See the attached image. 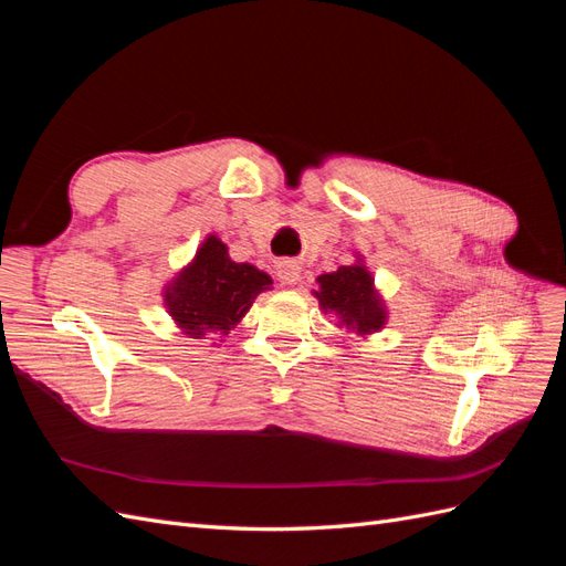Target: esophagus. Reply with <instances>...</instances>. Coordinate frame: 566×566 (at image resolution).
Segmentation results:
<instances>
[{"label": "esophagus", "mask_w": 566, "mask_h": 566, "mask_svg": "<svg viewBox=\"0 0 566 566\" xmlns=\"http://www.w3.org/2000/svg\"><path fill=\"white\" fill-rule=\"evenodd\" d=\"M276 273H279V279H281L285 285H295V283L300 281V264H297V262H290V260L279 262Z\"/></svg>", "instance_id": "esophagus-1"}]
</instances>
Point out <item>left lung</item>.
I'll use <instances>...</instances> for the list:
<instances>
[{"label": "left lung", "mask_w": 566, "mask_h": 566, "mask_svg": "<svg viewBox=\"0 0 566 566\" xmlns=\"http://www.w3.org/2000/svg\"><path fill=\"white\" fill-rule=\"evenodd\" d=\"M321 310L325 314H335L339 325H347V331L356 335H373L387 323V310L378 290L373 285L370 271L358 260L352 266H339L333 273H323L316 279Z\"/></svg>", "instance_id": "left-lung-1"}]
</instances>
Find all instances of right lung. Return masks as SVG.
<instances>
[{"instance_id":"obj_1","label":"right lung","mask_w":566,"mask_h":566,"mask_svg":"<svg viewBox=\"0 0 566 566\" xmlns=\"http://www.w3.org/2000/svg\"><path fill=\"white\" fill-rule=\"evenodd\" d=\"M271 283L269 273L233 262L229 248L217 235H208L193 262L165 285V306L188 337L229 335Z\"/></svg>"}]
</instances>
